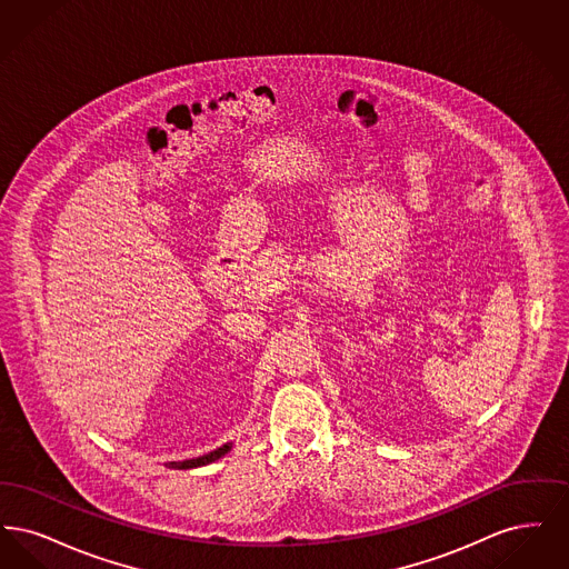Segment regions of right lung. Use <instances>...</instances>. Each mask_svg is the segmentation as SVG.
Masks as SVG:
<instances>
[{"mask_svg": "<svg viewBox=\"0 0 569 569\" xmlns=\"http://www.w3.org/2000/svg\"><path fill=\"white\" fill-rule=\"evenodd\" d=\"M228 450H230V446L226 443V446L217 448V450L209 452V455H204V457H198V459L191 460H179V462H170L168 467H172V469H191V467H202V465H209V462H213V460L221 459Z\"/></svg>", "mask_w": 569, "mask_h": 569, "instance_id": "obj_1", "label": "right lung"}]
</instances>
